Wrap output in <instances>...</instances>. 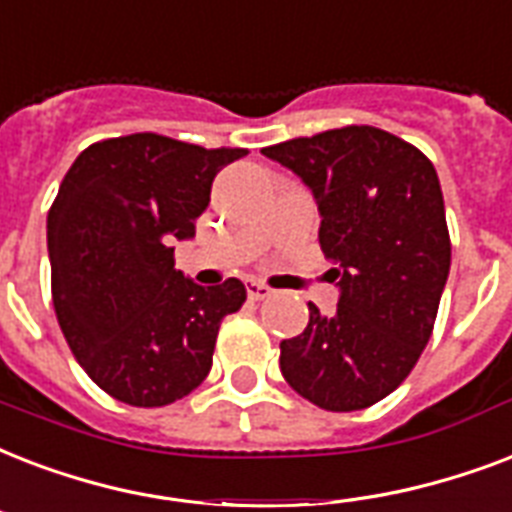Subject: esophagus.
Returning <instances> with one entry per match:
<instances>
[{"instance_id":"obj_1","label":"esophagus","mask_w":512,"mask_h":512,"mask_svg":"<svg viewBox=\"0 0 512 512\" xmlns=\"http://www.w3.org/2000/svg\"><path fill=\"white\" fill-rule=\"evenodd\" d=\"M245 291H248V299H253V301H264L272 296V288L264 283H259V280H248Z\"/></svg>"}]
</instances>
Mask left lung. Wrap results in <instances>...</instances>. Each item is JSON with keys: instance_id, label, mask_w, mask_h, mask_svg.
<instances>
[{"instance_id": "obj_1", "label": "left lung", "mask_w": 512, "mask_h": 512, "mask_svg": "<svg viewBox=\"0 0 512 512\" xmlns=\"http://www.w3.org/2000/svg\"><path fill=\"white\" fill-rule=\"evenodd\" d=\"M304 181L339 304L280 342L285 382L326 411L374 406L417 366L451 267L443 192L417 146L371 125L261 149Z\"/></svg>"}]
</instances>
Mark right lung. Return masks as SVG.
Masks as SVG:
<instances>
[{"instance_id":"obj_1","label":"right lung","mask_w":512,"mask_h":512,"mask_svg":"<svg viewBox=\"0 0 512 512\" xmlns=\"http://www.w3.org/2000/svg\"><path fill=\"white\" fill-rule=\"evenodd\" d=\"M248 149L157 133L87 146L47 213L53 304L74 358L130 406H168L208 376L221 320L245 301L229 277L202 288L173 267L221 168Z\"/></svg>"}]
</instances>
